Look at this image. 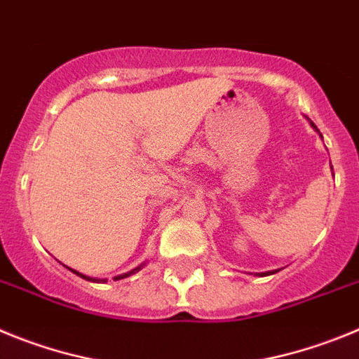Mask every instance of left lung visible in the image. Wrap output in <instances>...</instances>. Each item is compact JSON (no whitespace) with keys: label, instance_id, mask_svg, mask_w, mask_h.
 Instances as JSON below:
<instances>
[{"label":"left lung","instance_id":"obj_1","mask_svg":"<svg viewBox=\"0 0 359 359\" xmlns=\"http://www.w3.org/2000/svg\"><path fill=\"white\" fill-rule=\"evenodd\" d=\"M309 123H311V127L315 128L316 132H318V128L315 127V123H313V121H309ZM320 137H322V135H320ZM276 272H279V270H272V272H263V273H261V276H263V277H264V276H272V273H276Z\"/></svg>","mask_w":359,"mask_h":359}]
</instances>
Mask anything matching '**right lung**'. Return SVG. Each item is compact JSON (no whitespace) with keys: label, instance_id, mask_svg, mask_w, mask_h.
<instances>
[{"label":"right lung","instance_id":"right-lung-1","mask_svg":"<svg viewBox=\"0 0 359 359\" xmlns=\"http://www.w3.org/2000/svg\"><path fill=\"white\" fill-rule=\"evenodd\" d=\"M144 264H147V263H141V264H140V266H135V268H134V270H130V272H127V273H121V276H116V277H114V279H116V280H119V279H125V277L132 276V273H135V272H140V270H141V268H143V266H144ZM69 270H71V272H73V273H76V276H80V277H82V279H86V280H91V283H105V280H107V279H96V277H89V276H83V273L76 272V270H73V268H69Z\"/></svg>","mask_w":359,"mask_h":359}]
</instances>
